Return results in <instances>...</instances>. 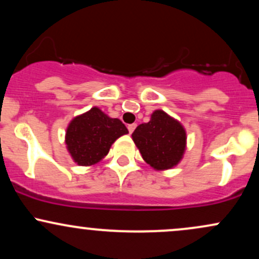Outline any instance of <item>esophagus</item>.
<instances>
[{"label":"esophagus","instance_id":"1","mask_svg":"<svg viewBox=\"0 0 259 259\" xmlns=\"http://www.w3.org/2000/svg\"><path fill=\"white\" fill-rule=\"evenodd\" d=\"M135 127H136V124H129V125H127V129H129V133L133 134L134 130H135Z\"/></svg>","mask_w":259,"mask_h":259}]
</instances>
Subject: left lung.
<instances>
[{"mask_svg": "<svg viewBox=\"0 0 259 259\" xmlns=\"http://www.w3.org/2000/svg\"><path fill=\"white\" fill-rule=\"evenodd\" d=\"M132 136L142 158L158 170L177 165L185 151V130L163 111H154L151 120L140 124Z\"/></svg>", "mask_w": 259, "mask_h": 259, "instance_id": "left-lung-1", "label": "left lung"}]
</instances>
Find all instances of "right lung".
<instances>
[{
	"label": "right lung",
	"mask_w": 259,
	"mask_h": 259,
	"mask_svg": "<svg viewBox=\"0 0 259 259\" xmlns=\"http://www.w3.org/2000/svg\"><path fill=\"white\" fill-rule=\"evenodd\" d=\"M127 133L126 126L119 119L109 118L94 107L70 121L65 144L79 165H92L108 153L115 140Z\"/></svg>",
	"instance_id": "1"
}]
</instances>
